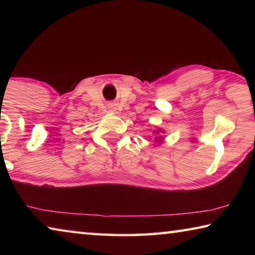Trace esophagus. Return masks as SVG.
<instances>
[{
    "instance_id": "esophagus-1",
    "label": "esophagus",
    "mask_w": 255,
    "mask_h": 255,
    "mask_svg": "<svg viewBox=\"0 0 255 255\" xmlns=\"http://www.w3.org/2000/svg\"><path fill=\"white\" fill-rule=\"evenodd\" d=\"M108 110L110 112H115L117 110V105H116V103H109V105H108Z\"/></svg>"
}]
</instances>
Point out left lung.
Masks as SVG:
<instances>
[{
	"mask_svg": "<svg viewBox=\"0 0 255 255\" xmlns=\"http://www.w3.org/2000/svg\"><path fill=\"white\" fill-rule=\"evenodd\" d=\"M156 140H157V141H161V140H162V138H161V137H157V138H156Z\"/></svg>",
	"mask_w": 255,
	"mask_h": 255,
	"instance_id": "1",
	"label": "left lung"
}]
</instances>
